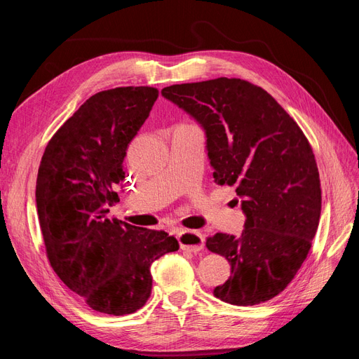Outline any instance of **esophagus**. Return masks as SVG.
I'll list each match as a JSON object with an SVG mask.
<instances>
[{
    "label": "esophagus",
    "instance_id": "obj_1",
    "mask_svg": "<svg viewBox=\"0 0 359 359\" xmlns=\"http://www.w3.org/2000/svg\"><path fill=\"white\" fill-rule=\"evenodd\" d=\"M178 243L182 250L198 253L203 248V236L198 231H178Z\"/></svg>",
    "mask_w": 359,
    "mask_h": 359
}]
</instances>
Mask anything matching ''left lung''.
<instances>
[{
    "label": "left lung",
    "mask_w": 359,
    "mask_h": 359,
    "mask_svg": "<svg viewBox=\"0 0 359 359\" xmlns=\"http://www.w3.org/2000/svg\"><path fill=\"white\" fill-rule=\"evenodd\" d=\"M161 95L201 124L215 182L235 186L241 198V235L206 238L210 252L231 264L214 297L233 306L277 297L306 260L320 219L319 170L307 137L273 95L243 79L170 85Z\"/></svg>",
    "instance_id": "1"
}]
</instances>
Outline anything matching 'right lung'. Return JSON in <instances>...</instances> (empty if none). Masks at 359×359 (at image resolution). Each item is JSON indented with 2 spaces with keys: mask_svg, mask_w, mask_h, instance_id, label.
<instances>
[{
  "mask_svg": "<svg viewBox=\"0 0 359 359\" xmlns=\"http://www.w3.org/2000/svg\"><path fill=\"white\" fill-rule=\"evenodd\" d=\"M158 97L153 86H119L91 95L41 157L36 202L50 266L100 313L123 316L145 306L151 264L177 252L165 231L107 219L124 180L123 161Z\"/></svg>",
  "mask_w": 359,
  "mask_h": 359,
  "instance_id": "add662e5",
  "label": "right lung"
}]
</instances>
